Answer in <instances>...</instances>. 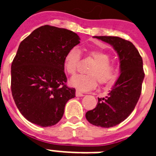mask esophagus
<instances>
[{
  "mask_svg": "<svg viewBox=\"0 0 156 156\" xmlns=\"http://www.w3.org/2000/svg\"><path fill=\"white\" fill-rule=\"evenodd\" d=\"M76 96H77V97H83V94L82 92L76 90Z\"/></svg>",
  "mask_w": 156,
  "mask_h": 156,
  "instance_id": "34e87169",
  "label": "esophagus"
}]
</instances>
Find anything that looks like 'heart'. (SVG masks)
I'll return each mask as SVG.
<instances>
[{"mask_svg":"<svg viewBox=\"0 0 156 156\" xmlns=\"http://www.w3.org/2000/svg\"><path fill=\"white\" fill-rule=\"evenodd\" d=\"M88 57L94 61V64L87 69V75H77L70 80V84L81 90H88L94 88L98 80L100 84H105L114 79L115 66L110 62V55L99 49L87 51ZM81 52L77 47L72 48L64 58V66L69 75H74L78 69Z\"/></svg>","mask_w":156,"mask_h":156,"instance_id":"b5f03b06","label":"heart"}]
</instances>
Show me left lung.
Instances as JSON below:
<instances>
[{
  "label": "left lung",
  "mask_w": 156,
  "mask_h": 156,
  "mask_svg": "<svg viewBox=\"0 0 156 156\" xmlns=\"http://www.w3.org/2000/svg\"><path fill=\"white\" fill-rule=\"evenodd\" d=\"M113 47L120 62V76L108 95L86 113L91 124L108 128L116 126L134 109L141 94L144 77L142 58L130 41L118 37H94Z\"/></svg>",
  "instance_id": "8db88e82"
}]
</instances>
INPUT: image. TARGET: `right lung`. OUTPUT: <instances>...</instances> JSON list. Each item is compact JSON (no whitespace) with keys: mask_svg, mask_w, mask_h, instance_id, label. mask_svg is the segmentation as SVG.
Listing matches in <instances>:
<instances>
[{"mask_svg":"<svg viewBox=\"0 0 156 156\" xmlns=\"http://www.w3.org/2000/svg\"><path fill=\"white\" fill-rule=\"evenodd\" d=\"M80 40L71 30L45 25L20 43L12 63L11 89L27 120L47 127L62 119L66 102L76 92L66 84L64 58Z\"/></svg>","mask_w":156,"mask_h":156,"instance_id":"1","label":"right lung"}]
</instances>
